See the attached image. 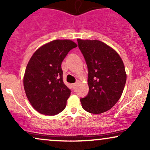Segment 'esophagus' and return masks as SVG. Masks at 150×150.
Segmentation results:
<instances>
[{
  "mask_svg": "<svg viewBox=\"0 0 150 150\" xmlns=\"http://www.w3.org/2000/svg\"><path fill=\"white\" fill-rule=\"evenodd\" d=\"M73 87H74V89H76V87H77V82H76V83H74L73 84Z\"/></svg>",
  "mask_w": 150,
  "mask_h": 150,
  "instance_id": "1",
  "label": "esophagus"
}]
</instances>
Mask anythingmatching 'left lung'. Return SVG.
<instances>
[{
  "instance_id": "8db88e82",
  "label": "left lung",
  "mask_w": 150,
  "mask_h": 150,
  "mask_svg": "<svg viewBox=\"0 0 150 150\" xmlns=\"http://www.w3.org/2000/svg\"><path fill=\"white\" fill-rule=\"evenodd\" d=\"M88 68L89 93L80 99L89 113H102L116 104L126 82L124 63L118 53L99 40L77 39Z\"/></svg>"
}]
</instances>
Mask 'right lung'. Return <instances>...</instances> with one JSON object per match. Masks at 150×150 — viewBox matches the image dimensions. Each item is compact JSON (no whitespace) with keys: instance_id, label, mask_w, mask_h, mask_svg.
<instances>
[{"instance_id":"add662e5","label":"right lung","mask_w":150,"mask_h":150,"mask_svg":"<svg viewBox=\"0 0 150 150\" xmlns=\"http://www.w3.org/2000/svg\"><path fill=\"white\" fill-rule=\"evenodd\" d=\"M77 45L69 39H56L40 46L27 63L23 84L33 108L47 116L61 113L66 106L70 90L63 80L61 64Z\"/></svg>"}]
</instances>
